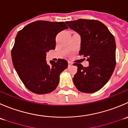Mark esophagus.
Wrapping results in <instances>:
<instances>
[{
    "instance_id": "esophagus-1",
    "label": "esophagus",
    "mask_w": 128,
    "mask_h": 128,
    "mask_svg": "<svg viewBox=\"0 0 128 128\" xmlns=\"http://www.w3.org/2000/svg\"><path fill=\"white\" fill-rule=\"evenodd\" d=\"M72 63L71 62H70V61L68 62V65H69V66H70V65H72Z\"/></svg>"
}]
</instances>
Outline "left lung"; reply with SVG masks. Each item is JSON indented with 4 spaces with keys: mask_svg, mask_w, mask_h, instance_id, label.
<instances>
[{
    "mask_svg": "<svg viewBox=\"0 0 128 128\" xmlns=\"http://www.w3.org/2000/svg\"><path fill=\"white\" fill-rule=\"evenodd\" d=\"M80 36L79 55L87 58L89 66L74 63L78 72L73 78L80 92L93 93L110 80L116 66V42L113 35L104 24L97 20L78 19L66 22Z\"/></svg>",
    "mask_w": 128,
    "mask_h": 128,
    "instance_id": "1",
    "label": "left lung"
}]
</instances>
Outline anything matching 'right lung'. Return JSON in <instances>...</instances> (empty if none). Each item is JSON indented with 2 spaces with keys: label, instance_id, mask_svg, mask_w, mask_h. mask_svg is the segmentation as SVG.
Returning a JSON list of instances; mask_svg holds the SVG:
<instances>
[{
  "label": "right lung",
  "instance_id": "obj_1",
  "mask_svg": "<svg viewBox=\"0 0 128 128\" xmlns=\"http://www.w3.org/2000/svg\"><path fill=\"white\" fill-rule=\"evenodd\" d=\"M68 28L64 22L38 20L18 31L11 51L15 69L25 86L38 94L51 92L58 87L59 75L68 61L59 59L47 63L46 52L55 49L56 37Z\"/></svg>",
  "mask_w": 128,
  "mask_h": 128
}]
</instances>
